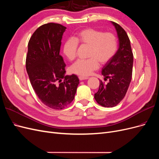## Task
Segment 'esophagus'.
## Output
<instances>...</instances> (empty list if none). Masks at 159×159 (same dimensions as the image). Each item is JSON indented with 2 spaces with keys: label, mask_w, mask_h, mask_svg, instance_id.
Wrapping results in <instances>:
<instances>
[{
  "label": "esophagus",
  "mask_w": 159,
  "mask_h": 159,
  "mask_svg": "<svg viewBox=\"0 0 159 159\" xmlns=\"http://www.w3.org/2000/svg\"><path fill=\"white\" fill-rule=\"evenodd\" d=\"M79 79L80 80H86V79H89V77H87V76H79Z\"/></svg>",
  "instance_id": "obj_1"
}]
</instances>
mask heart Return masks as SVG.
Here are the masks:
<instances>
[{"mask_svg": "<svg viewBox=\"0 0 159 159\" xmlns=\"http://www.w3.org/2000/svg\"><path fill=\"white\" fill-rule=\"evenodd\" d=\"M79 43L89 45L88 59H79L70 66L71 72L83 76L90 75L98 69L99 62L105 64L115 55L117 41L111 33H104L94 28H86L76 33L75 38H70L63 44V53L69 60L76 57Z\"/></svg>", "mask_w": 159, "mask_h": 159, "instance_id": "b5f03b06", "label": "heart"}]
</instances>
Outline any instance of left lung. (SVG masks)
Instances as JSON below:
<instances>
[{
  "mask_svg": "<svg viewBox=\"0 0 159 159\" xmlns=\"http://www.w3.org/2000/svg\"><path fill=\"white\" fill-rule=\"evenodd\" d=\"M115 27L119 39V48L115 55L103 66L102 75L104 80L109 82L104 84L100 81L99 89L94 94V98L104 107L117 106L124 98L132 78L134 55L130 40L125 30L119 24L111 22Z\"/></svg>",
  "mask_w": 159,
  "mask_h": 159,
  "instance_id": "obj_1",
  "label": "left lung"
}]
</instances>
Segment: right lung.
<instances>
[{
	"label": "right lung",
	"mask_w": 159,
	"mask_h": 159,
	"mask_svg": "<svg viewBox=\"0 0 159 159\" xmlns=\"http://www.w3.org/2000/svg\"><path fill=\"white\" fill-rule=\"evenodd\" d=\"M66 28L55 23L41 25L28 45L25 67L30 83L43 104L54 110L73 100L79 84L76 75H65L66 65L59 55Z\"/></svg>",
	"instance_id": "1"
}]
</instances>
